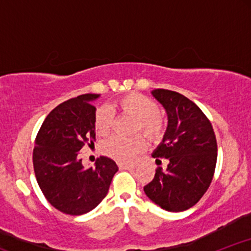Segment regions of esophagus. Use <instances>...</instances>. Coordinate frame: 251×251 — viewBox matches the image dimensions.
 Returning <instances> with one entry per match:
<instances>
[{
  "label": "esophagus",
  "instance_id": "34e87169",
  "mask_svg": "<svg viewBox=\"0 0 251 251\" xmlns=\"http://www.w3.org/2000/svg\"><path fill=\"white\" fill-rule=\"evenodd\" d=\"M119 168L123 169V170H133L135 168V165H133V164H123V163H120Z\"/></svg>",
  "mask_w": 251,
  "mask_h": 251
}]
</instances>
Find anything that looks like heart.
<instances>
[{
	"label": "heart",
	"instance_id": "b5f03b06",
	"mask_svg": "<svg viewBox=\"0 0 251 251\" xmlns=\"http://www.w3.org/2000/svg\"><path fill=\"white\" fill-rule=\"evenodd\" d=\"M114 108L120 116L129 117L137 120L134 133L142 132L151 140H159L165 132V120L160 116L157 102L151 98L140 93H129L120 98L114 103ZM113 125V118L107 108L97 109L94 117V128L100 135H107ZM146 149V142L142 135L122 139L111 138L103 143L102 151L108 157L114 158L118 162L129 163L134 160L138 154Z\"/></svg>",
	"mask_w": 251,
	"mask_h": 251
}]
</instances>
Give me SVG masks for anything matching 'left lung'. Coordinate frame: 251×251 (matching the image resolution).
<instances>
[{"label": "left lung", "mask_w": 251, "mask_h": 251, "mask_svg": "<svg viewBox=\"0 0 251 251\" xmlns=\"http://www.w3.org/2000/svg\"><path fill=\"white\" fill-rule=\"evenodd\" d=\"M165 108L168 128L152 157L168 159L144 191L153 203L171 212L194 206L211 184L217 162V142L211 123L194 101L177 92L154 89Z\"/></svg>", "instance_id": "1"}]
</instances>
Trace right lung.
Masks as SVG:
<instances>
[{
	"label": "right lung",
	"instance_id": "1",
	"mask_svg": "<svg viewBox=\"0 0 251 251\" xmlns=\"http://www.w3.org/2000/svg\"><path fill=\"white\" fill-rule=\"evenodd\" d=\"M99 94H82L60 103L46 117L33 151L34 172L42 194L63 214L93 210L107 195L118 171L113 159L100 157L96 168H83L79 151L96 140L92 101Z\"/></svg>",
	"mask_w": 251,
	"mask_h": 251
}]
</instances>
